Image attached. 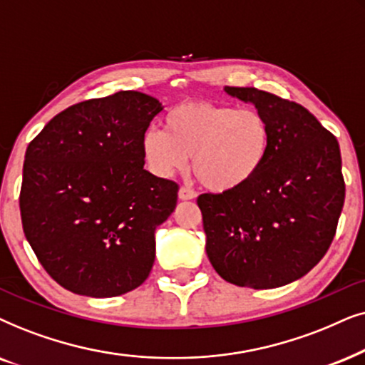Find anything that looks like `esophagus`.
<instances>
[{
  "instance_id": "esophagus-1",
  "label": "esophagus",
  "mask_w": 365,
  "mask_h": 365,
  "mask_svg": "<svg viewBox=\"0 0 365 365\" xmlns=\"http://www.w3.org/2000/svg\"><path fill=\"white\" fill-rule=\"evenodd\" d=\"M197 197V193L192 190V188H187V187H182L178 190V198L180 200H193V198Z\"/></svg>"
}]
</instances>
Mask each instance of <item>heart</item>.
I'll return each instance as SVG.
<instances>
[{"label": "heart", "mask_w": 365, "mask_h": 365, "mask_svg": "<svg viewBox=\"0 0 365 365\" xmlns=\"http://www.w3.org/2000/svg\"><path fill=\"white\" fill-rule=\"evenodd\" d=\"M165 132L147 128L140 140L148 170L170 178L187 167L215 193L240 190L257 177L270 150V128L257 110L188 101L170 110Z\"/></svg>", "instance_id": "b5f03b06"}]
</instances>
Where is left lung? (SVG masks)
<instances>
[{"label": "left lung", "mask_w": 365, "mask_h": 365, "mask_svg": "<svg viewBox=\"0 0 365 365\" xmlns=\"http://www.w3.org/2000/svg\"><path fill=\"white\" fill-rule=\"evenodd\" d=\"M270 128V150L240 190L197 198L208 260L239 287L275 289L299 280L332 244L346 185L337 138L302 105L257 88L225 86Z\"/></svg>", "instance_id": "obj_1"}]
</instances>
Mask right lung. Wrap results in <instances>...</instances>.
Listing matches in <instances>:
<instances>
[{"instance_id":"obj_1","label":"right lung","mask_w":365,"mask_h":365,"mask_svg":"<svg viewBox=\"0 0 365 365\" xmlns=\"http://www.w3.org/2000/svg\"><path fill=\"white\" fill-rule=\"evenodd\" d=\"M163 110L140 91L81 101L28 145L19 193L23 230L53 280L73 294L116 297L142 285L155 230L178 185L143 168L140 140Z\"/></svg>"}]
</instances>
